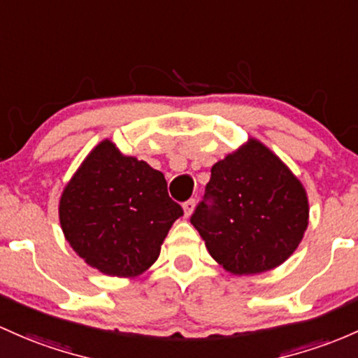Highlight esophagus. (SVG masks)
<instances>
[{
    "instance_id": "1",
    "label": "esophagus",
    "mask_w": 358,
    "mask_h": 358,
    "mask_svg": "<svg viewBox=\"0 0 358 358\" xmlns=\"http://www.w3.org/2000/svg\"><path fill=\"white\" fill-rule=\"evenodd\" d=\"M195 209V199H188L187 202H183V210H185V217H190L192 212Z\"/></svg>"
}]
</instances>
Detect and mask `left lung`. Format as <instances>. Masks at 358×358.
<instances>
[{
	"label": "left lung",
	"mask_w": 358,
	"mask_h": 358,
	"mask_svg": "<svg viewBox=\"0 0 358 358\" xmlns=\"http://www.w3.org/2000/svg\"><path fill=\"white\" fill-rule=\"evenodd\" d=\"M306 190L270 149L251 139L210 170L190 222L215 262L234 275L284 263L308 227Z\"/></svg>",
	"instance_id": "1"
}]
</instances>
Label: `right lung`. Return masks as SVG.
<instances>
[{
    "instance_id": "1",
    "label": "right lung",
    "mask_w": 358,
    "mask_h": 358,
    "mask_svg": "<svg viewBox=\"0 0 358 358\" xmlns=\"http://www.w3.org/2000/svg\"><path fill=\"white\" fill-rule=\"evenodd\" d=\"M182 215L163 173L122 156L110 141L90 152L59 203L61 227L73 250L88 265L117 277L148 270Z\"/></svg>"
}]
</instances>
